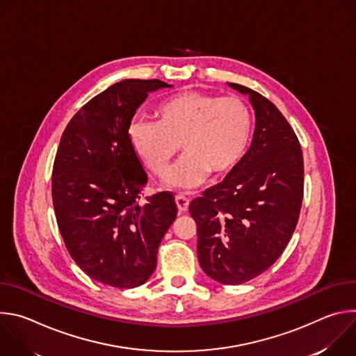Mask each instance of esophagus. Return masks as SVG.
<instances>
[{
	"instance_id": "1",
	"label": "esophagus",
	"mask_w": 356,
	"mask_h": 356,
	"mask_svg": "<svg viewBox=\"0 0 356 356\" xmlns=\"http://www.w3.org/2000/svg\"><path fill=\"white\" fill-rule=\"evenodd\" d=\"M176 204L180 213H186L188 210V204H190V200L184 195H176Z\"/></svg>"
}]
</instances>
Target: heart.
Listing matches in <instances>:
<instances>
[{
	"instance_id": "1",
	"label": "heart",
	"mask_w": 356,
	"mask_h": 356,
	"mask_svg": "<svg viewBox=\"0 0 356 356\" xmlns=\"http://www.w3.org/2000/svg\"><path fill=\"white\" fill-rule=\"evenodd\" d=\"M158 122L135 121L129 140L136 156L158 177H165L181 145L183 159L166 179L179 190L200 186L209 175L225 177L243 161L253 120L239 97L186 91L156 110Z\"/></svg>"
}]
</instances>
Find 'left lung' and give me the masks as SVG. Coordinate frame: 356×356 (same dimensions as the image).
I'll use <instances>...</instances> for the list:
<instances>
[{
  "instance_id": "8db88e82",
  "label": "left lung",
  "mask_w": 356,
  "mask_h": 356,
  "mask_svg": "<svg viewBox=\"0 0 356 356\" xmlns=\"http://www.w3.org/2000/svg\"><path fill=\"white\" fill-rule=\"evenodd\" d=\"M255 132L241 165L190 202L204 273L241 284L268 270L290 241L301 209L304 165L298 139L276 106L245 86Z\"/></svg>"
}]
</instances>
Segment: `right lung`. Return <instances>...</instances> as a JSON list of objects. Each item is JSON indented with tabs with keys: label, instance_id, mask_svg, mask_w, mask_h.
Instances as JSON below:
<instances>
[{
	"label": "right lung",
	"instance_id": "right-lung-1",
	"mask_svg": "<svg viewBox=\"0 0 356 356\" xmlns=\"http://www.w3.org/2000/svg\"><path fill=\"white\" fill-rule=\"evenodd\" d=\"M170 87L158 79L121 80L83 106L62 135L52 175L59 231L79 268L99 283L143 284L176 218L172 193L139 201L147 175L128 134L147 94Z\"/></svg>",
	"mask_w": 356,
	"mask_h": 356
}]
</instances>
